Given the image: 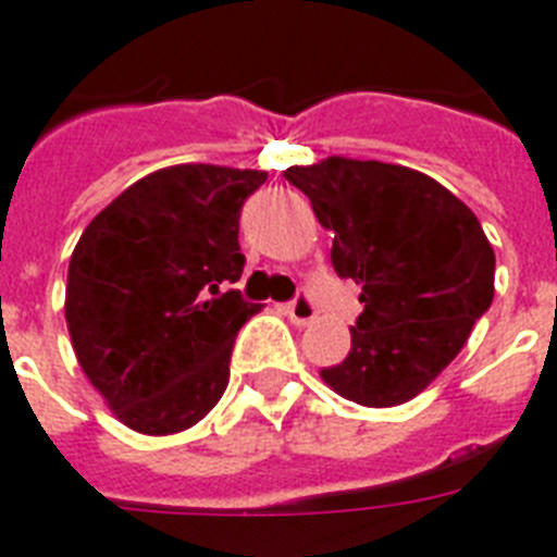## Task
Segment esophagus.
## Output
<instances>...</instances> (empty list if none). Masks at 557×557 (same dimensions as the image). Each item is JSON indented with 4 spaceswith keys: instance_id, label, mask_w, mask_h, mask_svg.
Returning <instances> with one entry per match:
<instances>
[{
    "instance_id": "34e87169",
    "label": "esophagus",
    "mask_w": 557,
    "mask_h": 557,
    "mask_svg": "<svg viewBox=\"0 0 557 557\" xmlns=\"http://www.w3.org/2000/svg\"><path fill=\"white\" fill-rule=\"evenodd\" d=\"M315 313H319V310H315V302L308 297V294L290 299V302L285 305V315H288L294 324H310L315 319Z\"/></svg>"
}]
</instances>
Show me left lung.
Instances as JSON below:
<instances>
[{"label": "left lung", "instance_id": "1", "mask_svg": "<svg viewBox=\"0 0 557 557\" xmlns=\"http://www.w3.org/2000/svg\"><path fill=\"white\" fill-rule=\"evenodd\" d=\"M333 230V269L360 285L352 349L322 369L344 399L391 408L455 360L494 299V249L453 191L413 169L327 158L285 172Z\"/></svg>", "mask_w": 557, "mask_h": 557}]
</instances>
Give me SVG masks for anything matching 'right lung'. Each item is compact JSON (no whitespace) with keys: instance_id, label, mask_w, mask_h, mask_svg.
<instances>
[{"instance_id":"obj_1","label":"right lung","mask_w":557,"mask_h":557,"mask_svg":"<svg viewBox=\"0 0 557 557\" xmlns=\"http://www.w3.org/2000/svg\"><path fill=\"white\" fill-rule=\"evenodd\" d=\"M267 172L183 163L119 194L79 235L66 324L85 377L144 435L188 430L222 399L242 299L238 219Z\"/></svg>"}]
</instances>
